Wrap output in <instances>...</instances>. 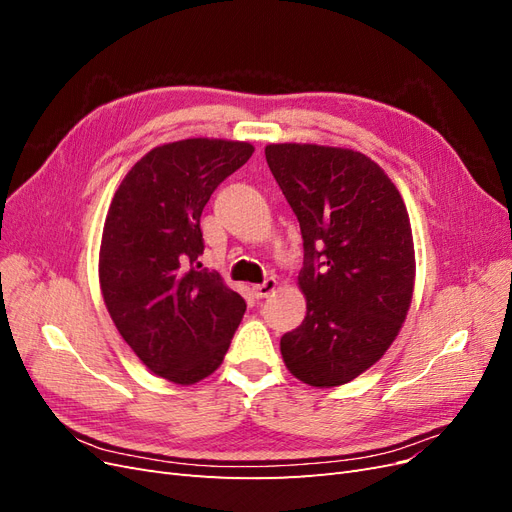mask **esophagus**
I'll return each mask as SVG.
<instances>
[{"instance_id":"obj_1","label":"esophagus","mask_w":512,"mask_h":512,"mask_svg":"<svg viewBox=\"0 0 512 512\" xmlns=\"http://www.w3.org/2000/svg\"><path fill=\"white\" fill-rule=\"evenodd\" d=\"M275 288H277V280H275V277H267L265 282L256 284L252 290H254V297H256V299H267Z\"/></svg>"}]
</instances>
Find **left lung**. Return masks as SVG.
Returning <instances> with one entry per match:
<instances>
[{
    "label": "left lung",
    "instance_id": "obj_1",
    "mask_svg": "<svg viewBox=\"0 0 512 512\" xmlns=\"http://www.w3.org/2000/svg\"><path fill=\"white\" fill-rule=\"evenodd\" d=\"M267 164L303 237L301 327L280 342L284 363L309 386H339L389 350L412 303L408 209L384 170L342 147L267 145Z\"/></svg>",
    "mask_w": 512,
    "mask_h": 512
}]
</instances>
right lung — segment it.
<instances>
[{
  "instance_id": "obj_1",
  "label": "right lung",
  "mask_w": 512,
  "mask_h": 512,
  "mask_svg": "<svg viewBox=\"0 0 512 512\" xmlns=\"http://www.w3.org/2000/svg\"><path fill=\"white\" fill-rule=\"evenodd\" d=\"M254 147L222 138L160 145L123 177L100 245V288L119 335L153 374L194 384L224 361L245 301L200 269V215Z\"/></svg>"
}]
</instances>
